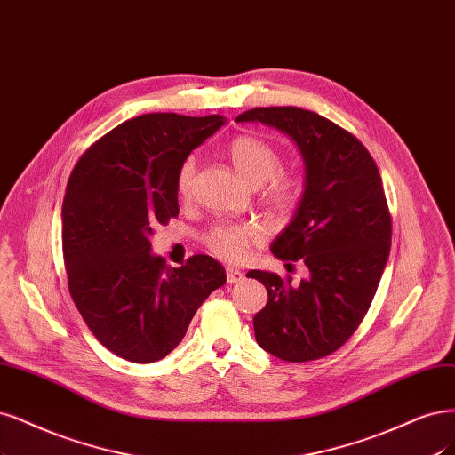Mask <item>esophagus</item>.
Returning a JSON list of instances; mask_svg holds the SVG:
<instances>
[{
  "label": "esophagus",
  "mask_w": 455,
  "mask_h": 455,
  "mask_svg": "<svg viewBox=\"0 0 455 455\" xmlns=\"http://www.w3.org/2000/svg\"><path fill=\"white\" fill-rule=\"evenodd\" d=\"M226 278H228L229 284H237V282H241V280L244 278V275H243L239 269L228 267V269H226Z\"/></svg>",
  "instance_id": "34e87169"
}]
</instances>
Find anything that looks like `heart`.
<instances>
[{
    "label": "heart",
    "mask_w": 455,
    "mask_h": 455,
    "mask_svg": "<svg viewBox=\"0 0 455 455\" xmlns=\"http://www.w3.org/2000/svg\"><path fill=\"white\" fill-rule=\"evenodd\" d=\"M228 156L237 173L252 186H263V201L273 212H290L303 194L299 177L284 173L282 156L275 145L259 135L244 133L229 140ZM196 158L188 156L177 171L175 188L180 199L192 196ZM263 228L256 222H220L212 226L203 241L211 252L224 261H241L252 244L263 241Z\"/></svg>",
    "instance_id": "heart-1"
}]
</instances>
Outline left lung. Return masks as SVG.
<instances>
[{"mask_svg": "<svg viewBox=\"0 0 455 455\" xmlns=\"http://www.w3.org/2000/svg\"><path fill=\"white\" fill-rule=\"evenodd\" d=\"M237 122L284 132L305 162L301 201L271 252L303 261L308 276L293 284L276 273L246 275L269 295L254 316L256 340L291 363L325 357L365 318L387 263L391 216L379 167L350 132L299 107H256Z\"/></svg>", "mask_w": 455, "mask_h": 455, "instance_id": "8db88e82", "label": "left lung"}]
</instances>
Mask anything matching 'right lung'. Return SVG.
Here are the masks:
<instances>
[{
	"label": "right lung",
	"instance_id": "add662e5",
	"mask_svg": "<svg viewBox=\"0 0 455 455\" xmlns=\"http://www.w3.org/2000/svg\"><path fill=\"white\" fill-rule=\"evenodd\" d=\"M226 118L150 113L122 122L76 162L61 205L73 303L107 350L152 363L179 347L226 269L197 254L169 267L150 254L158 226L179 216L180 164Z\"/></svg>",
	"mask_w": 455,
	"mask_h": 455
}]
</instances>
